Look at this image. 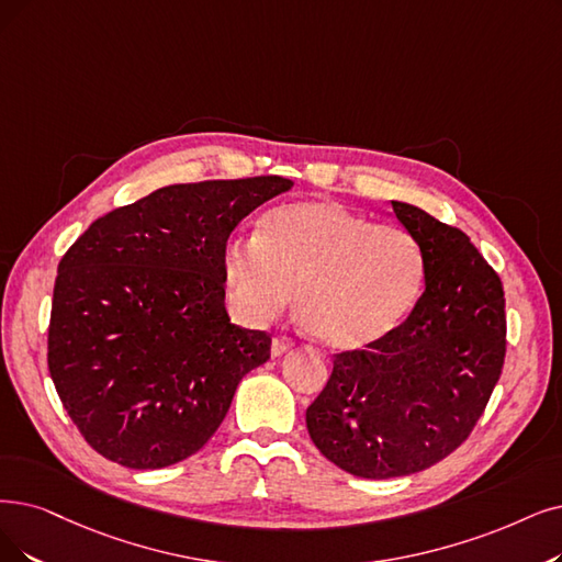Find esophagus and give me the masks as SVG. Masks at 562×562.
Returning <instances> with one entry per match:
<instances>
[{"mask_svg": "<svg viewBox=\"0 0 562 562\" xmlns=\"http://www.w3.org/2000/svg\"><path fill=\"white\" fill-rule=\"evenodd\" d=\"M290 348H293V339H288V336H274V339H272V355L274 357L283 355Z\"/></svg>", "mask_w": 562, "mask_h": 562, "instance_id": "34e87169", "label": "esophagus"}]
</instances>
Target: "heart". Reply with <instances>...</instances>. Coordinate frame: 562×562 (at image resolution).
Instances as JSON below:
<instances>
[{"mask_svg":"<svg viewBox=\"0 0 562 562\" xmlns=\"http://www.w3.org/2000/svg\"><path fill=\"white\" fill-rule=\"evenodd\" d=\"M223 277L249 323L277 318L295 290L300 316L334 352L380 344L415 306L424 256L415 237L325 200L269 210L256 237H231Z\"/></svg>","mask_w":562,"mask_h":562,"instance_id":"b5f03b06","label":"heart"}]
</instances>
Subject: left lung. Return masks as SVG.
Returning <instances> with one entry per match:
<instances>
[{"label":"left lung","instance_id":"8db88e82","mask_svg":"<svg viewBox=\"0 0 562 562\" xmlns=\"http://www.w3.org/2000/svg\"><path fill=\"white\" fill-rule=\"evenodd\" d=\"M419 244L426 288L411 316L383 341L334 355V369L306 408L313 445L357 477L419 473L473 434L505 364L501 277L468 235L392 200Z\"/></svg>","mask_w":562,"mask_h":562}]
</instances>
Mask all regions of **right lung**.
<instances>
[{"label": "right lung", "mask_w": 562, "mask_h": 562, "mask_svg": "<svg viewBox=\"0 0 562 562\" xmlns=\"http://www.w3.org/2000/svg\"><path fill=\"white\" fill-rule=\"evenodd\" d=\"M290 187L279 175L164 187L97 218L61 256L48 369L101 457L136 470L184 461L267 362L272 336L228 318L223 249Z\"/></svg>", "instance_id": "obj_1"}]
</instances>
